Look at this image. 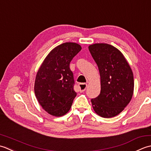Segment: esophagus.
Instances as JSON below:
<instances>
[{
    "label": "esophagus",
    "instance_id": "obj_1",
    "mask_svg": "<svg viewBox=\"0 0 151 151\" xmlns=\"http://www.w3.org/2000/svg\"><path fill=\"white\" fill-rule=\"evenodd\" d=\"M87 87V83H79V91L82 93L86 90Z\"/></svg>",
    "mask_w": 151,
    "mask_h": 151
}]
</instances>
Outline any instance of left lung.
Wrapping results in <instances>:
<instances>
[{"mask_svg":"<svg viewBox=\"0 0 151 151\" xmlns=\"http://www.w3.org/2000/svg\"><path fill=\"white\" fill-rule=\"evenodd\" d=\"M100 74L101 91L91 99L98 115L113 117L124 110L134 93V81L132 69L124 55L113 45L95 44L88 46Z\"/></svg>","mask_w":151,"mask_h":151,"instance_id":"left-lung-1","label":"left lung"}]
</instances>
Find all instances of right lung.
I'll return each instance as SVG.
<instances>
[{
  "label": "right lung",
  "mask_w": 151,
  "mask_h": 151,
  "mask_svg": "<svg viewBox=\"0 0 151 151\" xmlns=\"http://www.w3.org/2000/svg\"><path fill=\"white\" fill-rule=\"evenodd\" d=\"M81 50V45L66 42L55 47L42 63L36 76L35 93L45 111L60 116L69 111L77 93L70 68L73 58Z\"/></svg>",
  "instance_id": "1"
}]
</instances>
